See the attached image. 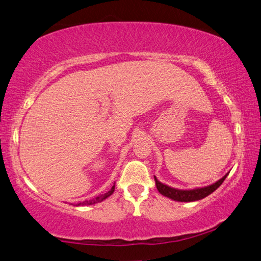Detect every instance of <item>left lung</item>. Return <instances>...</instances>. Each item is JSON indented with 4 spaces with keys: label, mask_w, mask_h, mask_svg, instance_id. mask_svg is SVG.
I'll return each mask as SVG.
<instances>
[{
    "label": "left lung",
    "mask_w": 261,
    "mask_h": 261,
    "mask_svg": "<svg viewBox=\"0 0 261 261\" xmlns=\"http://www.w3.org/2000/svg\"><path fill=\"white\" fill-rule=\"evenodd\" d=\"M229 173H226L222 179L216 181V182L213 185L205 186V187H202V188H195V189H177V188L169 187L167 185L161 184L155 176H154V181H155L156 189H158V192L161 194V195L171 198L173 201L194 202V201L202 200V198L206 197L213 192H215V190H216L223 184V181H224L225 177L229 175Z\"/></svg>",
    "instance_id": "obj_1"
}]
</instances>
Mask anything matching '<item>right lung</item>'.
Wrapping results in <instances>:
<instances>
[{
  "mask_svg": "<svg viewBox=\"0 0 261 261\" xmlns=\"http://www.w3.org/2000/svg\"><path fill=\"white\" fill-rule=\"evenodd\" d=\"M115 190V185L111 187V189L109 190V192H107L105 194H101V195H98L97 197L93 198V200H89V201H84V202H80V203H77L76 205H92V204H95V203H98V202H102L103 200H106L107 197H109L111 194L114 193Z\"/></svg>",
  "mask_w": 261,
  "mask_h": 261,
  "instance_id": "right-lung-1",
  "label": "right lung"
}]
</instances>
